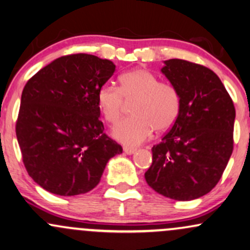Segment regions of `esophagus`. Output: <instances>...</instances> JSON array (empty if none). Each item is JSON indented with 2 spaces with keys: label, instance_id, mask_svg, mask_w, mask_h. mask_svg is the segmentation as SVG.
<instances>
[{
  "label": "esophagus",
  "instance_id": "obj_1",
  "mask_svg": "<svg viewBox=\"0 0 250 250\" xmlns=\"http://www.w3.org/2000/svg\"><path fill=\"white\" fill-rule=\"evenodd\" d=\"M123 151L127 155H131L136 151V148H133V146H125V148H123Z\"/></svg>",
  "mask_w": 250,
  "mask_h": 250
}]
</instances>
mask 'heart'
Masks as SVG:
<instances>
[{"label":"heart","mask_w":250,"mask_h":250,"mask_svg":"<svg viewBox=\"0 0 250 250\" xmlns=\"http://www.w3.org/2000/svg\"><path fill=\"white\" fill-rule=\"evenodd\" d=\"M120 88L104 83L98 91L99 109L107 122L115 123L125 112V101L133 102L134 115L122 120L113 130L114 137L127 146H137L154 130L167 131L178 119L180 96L176 87L159 81L154 73L137 68L120 77Z\"/></svg>","instance_id":"b5f03b06"}]
</instances>
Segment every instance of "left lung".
I'll list each match as a JSON object with an SVG mask.
<instances>
[{
	"mask_svg": "<svg viewBox=\"0 0 250 250\" xmlns=\"http://www.w3.org/2000/svg\"><path fill=\"white\" fill-rule=\"evenodd\" d=\"M162 72L179 93L178 119L152 146L144 173L157 193L188 201L208 193L220 180L233 152L235 108L219 77L183 59L164 62Z\"/></svg>",
	"mask_w": 250,
	"mask_h": 250,
	"instance_id": "left-lung-1",
	"label": "left lung"
}]
</instances>
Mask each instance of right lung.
<instances>
[{
  "label": "right lung",
  "instance_id": "right-lung-1",
  "mask_svg": "<svg viewBox=\"0 0 250 250\" xmlns=\"http://www.w3.org/2000/svg\"><path fill=\"white\" fill-rule=\"evenodd\" d=\"M115 72L108 59L62 56L30 78L21 99L16 136L24 167L44 190L77 195L93 190L122 146L104 133L98 91Z\"/></svg>",
  "mask_w": 250,
  "mask_h": 250
}]
</instances>
